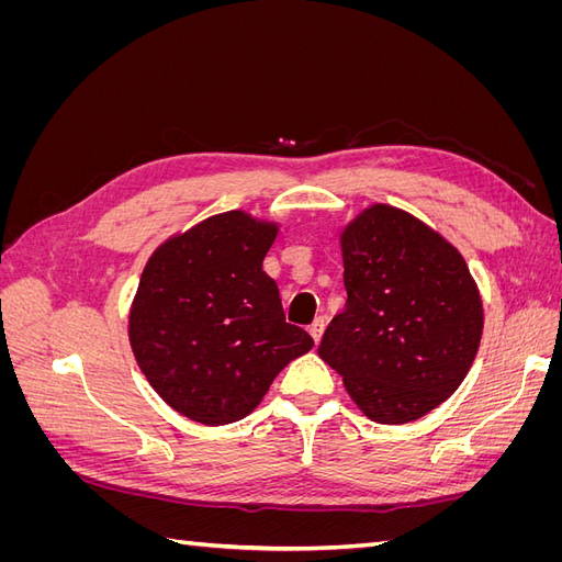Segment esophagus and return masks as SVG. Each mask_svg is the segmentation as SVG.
Listing matches in <instances>:
<instances>
[{"label": "esophagus", "instance_id": "esophagus-1", "mask_svg": "<svg viewBox=\"0 0 562 562\" xmlns=\"http://www.w3.org/2000/svg\"><path fill=\"white\" fill-rule=\"evenodd\" d=\"M323 330H326V318L318 316V318L312 323V326H310V333H312V337H314V342H316V345L321 342Z\"/></svg>", "mask_w": 562, "mask_h": 562}]
</instances>
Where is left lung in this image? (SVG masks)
Returning <instances> with one entry per match:
<instances>
[{
    "label": "left lung",
    "mask_w": 562,
    "mask_h": 562,
    "mask_svg": "<svg viewBox=\"0 0 562 562\" xmlns=\"http://www.w3.org/2000/svg\"><path fill=\"white\" fill-rule=\"evenodd\" d=\"M347 307L318 356L380 424L427 415L462 384L483 333L469 267L417 217L378 203L342 234Z\"/></svg>",
    "instance_id": "left-lung-1"
}]
</instances>
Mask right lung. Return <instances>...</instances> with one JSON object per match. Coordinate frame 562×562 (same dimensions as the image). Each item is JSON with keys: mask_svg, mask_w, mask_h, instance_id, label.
Listing matches in <instances>:
<instances>
[{"mask_svg": "<svg viewBox=\"0 0 562 562\" xmlns=\"http://www.w3.org/2000/svg\"><path fill=\"white\" fill-rule=\"evenodd\" d=\"M277 225L244 211L203 220L151 255L128 318L131 347L157 394L209 427L244 419L269 384L314 347L285 323L262 269Z\"/></svg>", "mask_w": 562, "mask_h": 562, "instance_id": "1", "label": "right lung"}]
</instances>
